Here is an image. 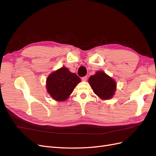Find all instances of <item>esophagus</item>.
Returning a JSON list of instances; mask_svg holds the SVG:
<instances>
[{
	"label": "esophagus",
	"instance_id": "esophagus-1",
	"mask_svg": "<svg viewBox=\"0 0 156 156\" xmlns=\"http://www.w3.org/2000/svg\"><path fill=\"white\" fill-rule=\"evenodd\" d=\"M87 76H84V77H82V80H83V81H87Z\"/></svg>",
	"mask_w": 156,
	"mask_h": 156
}]
</instances>
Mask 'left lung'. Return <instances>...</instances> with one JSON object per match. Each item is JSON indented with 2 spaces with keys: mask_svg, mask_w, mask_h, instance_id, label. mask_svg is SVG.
<instances>
[{
  "mask_svg": "<svg viewBox=\"0 0 156 156\" xmlns=\"http://www.w3.org/2000/svg\"><path fill=\"white\" fill-rule=\"evenodd\" d=\"M88 83L94 92L103 100L111 99L116 90V83L103 71H98L90 77Z\"/></svg>",
  "mask_w": 156,
  "mask_h": 156,
  "instance_id": "8db88e82",
  "label": "left lung"
}]
</instances>
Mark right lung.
I'll use <instances>...</instances> for the list:
<instances>
[{
	"label": "right lung",
	"instance_id": "1",
	"mask_svg": "<svg viewBox=\"0 0 156 156\" xmlns=\"http://www.w3.org/2000/svg\"><path fill=\"white\" fill-rule=\"evenodd\" d=\"M80 82L77 75L62 67L49 75L46 80L47 91L53 100L57 101L66 100Z\"/></svg>",
	"mask_w": 156,
	"mask_h": 156
}]
</instances>
